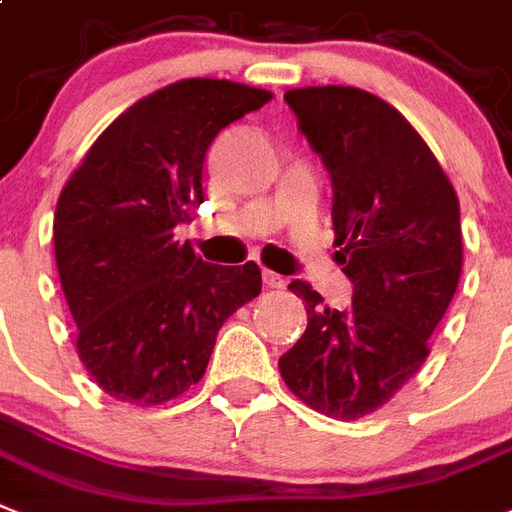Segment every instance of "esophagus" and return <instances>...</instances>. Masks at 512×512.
Here are the masks:
<instances>
[{
    "label": "esophagus",
    "mask_w": 512,
    "mask_h": 512,
    "mask_svg": "<svg viewBox=\"0 0 512 512\" xmlns=\"http://www.w3.org/2000/svg\"><path fill=\"white\" fill-rule=\"evenodd\" d=\"M263 281L268 289H284L286 286V278L278 276V273H273V270H263Z\"/></svg>",
    "instance_id": "obj_1"
}]
</instances>
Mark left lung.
I'll list each match as a JSON object with an SVG mask.
<instances>
[{
  "label": "left lung",
  "mask_w": 512,
  "mask_h": 512,
  "mask_svg": "<svg viewBox=\"0 0 512 512\" xmlns=\"http://www.w3.org/2000/svg\"><path fill=\"white\" fill-rule=\"evenodd\" d=\"M284 99L331 176L336 263L355 289L347 310H331L310 284H289L305 299L307 328L278 371L305 405L355 421L429 357L463 268L458 194L384 99L355 86H307Z\"/></svg>",
  "instance_id": "obj_1"
}]
</instances>
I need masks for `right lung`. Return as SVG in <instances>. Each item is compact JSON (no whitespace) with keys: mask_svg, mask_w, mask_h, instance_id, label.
Listing matches in <instances>:
<instances>
[{"mask_svg":"<svg viewBox=\"0 0 512 512\" xmlns=\"http://www.w3.org/2000/svg\"><path fill=\"white\" fill-rule=\"evenodd\" d=\"M270 91L186 78L139 99L94 141L54 210V260L91 378L131 405H162L205 376L215 336L263 289L252 260L213 265L173 228L205 202L215 136Z\"/></svg>","mask_w":512,"mask_h":512,"instance_id":"right-lung-1","label":"right lung"}]
</instances>
